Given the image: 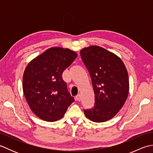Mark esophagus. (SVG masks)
<instances>
[{
    "instance_id": "obj_1",
    "label": "esophagus",
    "mask_w": 153,
    "mask_h": 153,
    "mask_svg": "<svg viewBox=\"0 0 153 153\" xmlns=\"http://www.w3.org/2000/svg\"><path fill=\"white\" fill-rule=\"evenodd\" d=\"M76 100H77V101H80V100H81V95H77L76 97Z\"/></svg>"
}]
</instances>
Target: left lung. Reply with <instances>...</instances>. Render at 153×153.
<instances>
[{"instance_id":"obj_1","label":"left lung","mask_w":153,"mask_h":153,"mask_svg":"<svg viewBox=\"0 0 153 153\" xmlns=\"http://www.w3.org/2000/svg\"><path fill=\"white\" fill-rule=\"evenodd\" d=\"M80 54L90 74L95 93V105L91 109L84 110V113L93 122H106L118 112L127 99L128 71L118 56L102 47L83 48Z\"/></svg>"}]
</instances>
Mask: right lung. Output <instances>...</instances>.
<instances>
[{"label": "right lung", "instance_id": "obj_1", "mask_svg": "<svg viewBox=\"0 0 153 153\" xmlns=\"http://www.w3.org/2000/svg\"><path fill=\"white\" fill-rule=\"evenodd\" d=\"M77 56L68 48L53 47L34 58L25 68L23 91L31 110L39 118L56 121L74 101L62 73Z\"/></svg>", "mask_w": 153, "mask_h": 153}]
</instances>
